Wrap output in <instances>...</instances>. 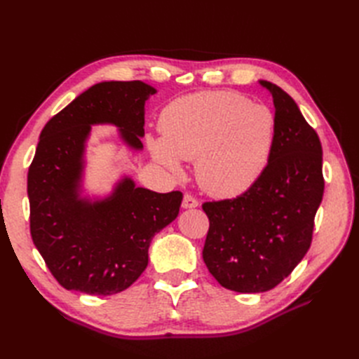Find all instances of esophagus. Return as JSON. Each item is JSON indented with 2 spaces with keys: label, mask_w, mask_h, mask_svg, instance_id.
<instances>
[{
  "label": "esophagus",
  "mask_w": 359,
  "mask_h": 359,
  "mask_svg": "<svg viewBox=\"0 0 359 359\" xmlns=\"http://www.w3.org/2000/svg\"><path fill=\"white\" fill-rule=\"evenodd\" d=\"M199 205V201L193 196V194L186 193L184 194V199H182V208L184 210H189V208H196Z\"/></svg>",
  "instance_id": "obj_1"
}]
</instances>
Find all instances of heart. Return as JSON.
<instances>
[{"label": "heart", "mask_w": 359, "mask_h": 359, "mask_svg": "<svg viewBox=\"0 0 359 359\" xmlns=\"http://www.w3.org/2000/svg\"><path fill=\"white\" fill-rule=\"evenodd\" d=\"M161 137L148 136L160 166L180 175V160H196L199 186L236 196L262 175L276 140V115L232 91H202L172 102L160 118Z\"/></svg>", "instance_id": "b5f03b06"}]
</instances>
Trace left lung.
<instances>
[{"label":"left lung","instance_id":"8db88e82","mask_svg":"<svg viewBox=\"0 0 359 359\" xmlns=\"http://www.w3.org/2000/svg\"><path fill=\"white\" fill-rule=\"evenodd\" d=\"M259 83L276 107L268 165L241 196L202 205L210 219L203 262L223 287L240 293L266 292L295 269L310 248L325 187L318 133L287 93Z\"/></svg>","mask_w":359,"mask_h":359}]
</instances>
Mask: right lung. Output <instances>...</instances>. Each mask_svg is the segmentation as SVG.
<instances>
[{
    "mask_svg": "<svg viewBox=\"0 0 359 359\" xmlns=\"http://www.w3.org/2000/svg\"><path fill=\"white\" fill-rule=\"evenodd\" d=\"M156 93L140 81L95 83L41 130L28 170L31 236L67 290L106 297L132 286L148 265L151 240L178 217L181 191L136 187L130 177L104 198L82 194L91 126L112 124L130 149L142 151L145 102Z\"/></svg>",
    "mask_w": 359,
    "mask_h": 359,
    "instance_id": "1",
    "label": "right lung"
}]
</instances>
